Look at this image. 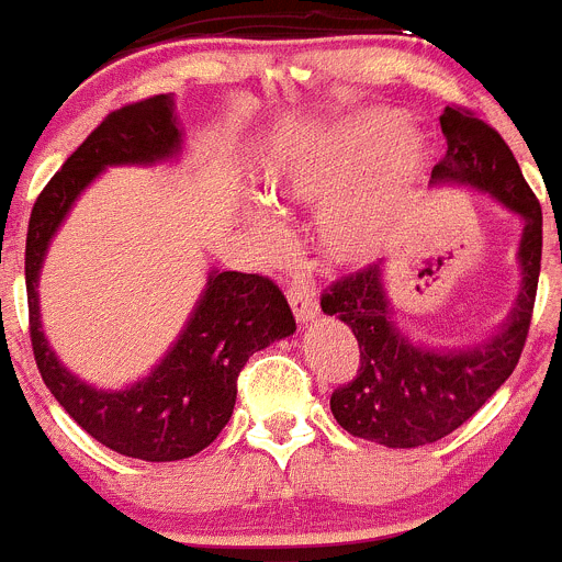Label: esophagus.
Segmentation results:
<instances>
[{
	"label": "esophagus",
	"mask_w": 562,
	"mask_h": 562,
	"mask_svg": "<svg viewBox=\"0 0 562 562\" xmlns=\"http://www.w3.org/2000/svg\"><path fill=\"white\" fill-rule=\"evenodd\" d=\"M286 297H290V306L292 312H295V317L301 323H308L315 321L317 317V297H315V290L308 284H303V281H295V284H290V290H286Z\"/></svg>",
	"instance_id": "obj_1"
}]
</instances>
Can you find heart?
<instances>
[{"mask_svg":"<svg viewBox=\"0 0 562 562\" xmlns=\"http://www.w3.org/2000/svg\"><path fill=\"white\" fill-rule=\"evenodd\" d=\"M429 164V147L418 133H406L398 111L370 108L312 138L278 164L272 187L290 203L323 209L353 188L323 228V245L339 261L362 259L387 236L401 209ZM250 231L265 247L284 241V228L270 209L250 211Z\"/></svg>","mask_w":562,"mask_h":562,"instance_id":"b5f03b06","label":"heart"}]
</instances>
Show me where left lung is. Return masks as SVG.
I'll return each instance as SVG.
<instances>
[{"label": "left lung", "mask_w": 562, "mask_h": 562, "mask_svg": "<svg viewBox=\"0 0 562 562\" xmlns=\"http://www.w3.org/2000/svg\"><path fill=\"white\" fill-rule=\"evenodd\" d=\"M440 125L449 147L431 180L476 187L521 214L524 281L502 331L446 353L418 348L395 328L379 265L337 278L323 292V312L337 315L359 342L357 375L331 393L334 418L353 437L387 449H415L451 435L507 382L521 359L538 295L543 214L516 156L471 108H446Z\"/></svg>", "instance_id": "1"}]
</instances>
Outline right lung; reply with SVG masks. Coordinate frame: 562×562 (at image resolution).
<instances>
[{
    "mask_svg": "<svg viewBox=\"0 0 562 562\" xmlns=\"http://www.w3.org/2000/svg\"><path fill=\"white\" fill-rule=\"evenodd\" d=\"M172 97L156 94L116 108L41 189L27 225L30 342L35 364L77 426L116 454L172 462L217 440L236 404V379L256 351L295 331L284 292L259 272H211L209 286L172 351L147 379L120 393L71 375L46 345L38 321V270L49 239L77 194L111 164H153L180 150Z\"/></svg>",
    "mask_w": 562,
    "mask_h": 562,
    "instance_id": "add662e5",
    "label": "right lung"
}]
</instances>
